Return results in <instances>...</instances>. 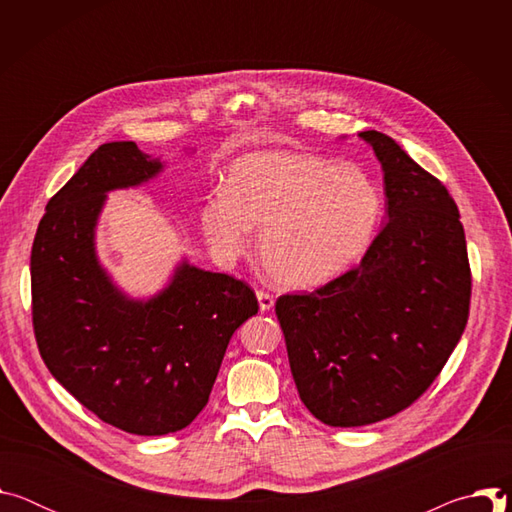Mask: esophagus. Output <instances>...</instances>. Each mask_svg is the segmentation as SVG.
Listing matches in <instances>:
<instances>
[{"mask_svg":"<svg viewBox=\"0 0 512 512\" xmlns=\"http://www.w3.org/2000/svg\"><path fill=\"white\" fill-rule=\"evenodd\" d=\"M257 300H259V310L261 312H269L275 304V298L271 294H267V291H257Z\"/></svg>","mask_w":512,"mask_h":512,"instance_id":"obj_1","label":"esophagus"}]
</instances>
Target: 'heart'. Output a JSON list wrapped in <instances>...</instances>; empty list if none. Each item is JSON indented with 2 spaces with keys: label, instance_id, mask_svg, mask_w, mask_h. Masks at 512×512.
I'll use <instances>...</instances> for the list:
<instances>
[{
  "label": "heart",
  "instance_id": "b5f03b06",
  "mask_svg": "<svg viewBox=\"0 0 512 512\" xmlns=\"http://www.w3.org/2000/svg\"><path fill=\"white\" fill-rule=\"evenodd\" d=\"M383 210L375 180L356 164H330L298 150L245 154L227 190L206 196L200 227L223 259L245 255L259 235L269 275L289 289H314L367 253Z\"/></svg>",
  "mask_w": 512,
  "mask_h": 512
}]
</instances>
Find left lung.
<instances>
[{
	"mask_svg": "<svg viewBox=\"0 0 512 512\" xmlns=\"http://www.w3.org/2000/svg\"><path fill=\"white\" fill-rule=\"evenodd\" d=\"M358 137L381 162L389 221L356 269L275 304L300 399L332 427L377 423L423 395L462 338L472 289L446 186L389 135Z\"/></svg>",
	"mask_w": 512,
	"mask_h": 512,
	"instance_id": "1",
	"label": "left lung"
}]
</instances>
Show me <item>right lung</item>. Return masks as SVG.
Listing matches in <instances>:
<instances>
[{
    "label": "right lung",
    "mask_w": 512,
    "mask_h": 512,
    "mask_svg": "<svg viewBox=\"0 0 512 512\" xmlns=\"http://www.w3.org/2000/svg\"><path fill=\"white\" fill-rule=\"evenodd\" d=\"M160 158L103 143L46 204L32 245V320L52 377L101 421L135 435L184 429L208 403L235 330L257 314L253 289L182 259L148 300L101 265L95 231L107 194L154 180Z\"/></svg>",
    "instance_id": "obj_1"
}]
</instances>
